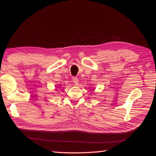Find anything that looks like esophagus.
<instances>
[{"label":"esophagus","instance_id":"1","mask_svg":"<svg viewBox=\"0 0 156 156\" xmlns=\"http://www.w3.org/2000/svg\"><path fill=\"white\" fill-rule=\"evenodd\" d=\"M72 80H73V82H74V83L75 84V85H78V78L74 77V78H72Z\"/></svg>","mask_w":156,"mask_h":156}]
</instances>
